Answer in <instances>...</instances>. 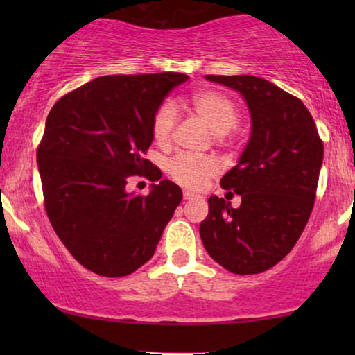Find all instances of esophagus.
Wrapping results in <instances>:
<instances>
[{
  "instance_id": "1",
  "label": "esophagus",
  "mask_w": 355,
  "mask_h": 355,
  "mask_svg": "<svg viewBox=\"0 0 355 355\" xmlns=\"http://www.w3.org/2000/svg\"><path fill=\"white\" fill-rule=\"evenodd\" d=\"M182 196H184V200H191V198H193V197H197V196H196V193H193V192H191V191H184V193H182Z\"/></svg>"
}]
</instances>
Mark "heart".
Masks as SVG:
<instances>
[{
  "label": "heart",
  "instance_id": "1",
  "mask_svg": "<svg viewBox=\"0 0 355 355\" xmlns=\"http://www.w3.org/2000/svg\"><path fill=\"white\" fill-rule=\"evenodd\" d=\"M191 108L198 118L216 134V139H225L226 134L239 124L241 113L234 100L220 90H200L191 98ZM178 125V110L171 101H164L155 110L150 121V132L158 147L166 148L171 144ZM218 163L211 158H196L189 155H178L169 159L166 171L169 178L179 186L187 189H200L208 179L218 173Z\"/></svg>",
  "mask_w": 355,
  "mask_h": 355
}]
</instances>
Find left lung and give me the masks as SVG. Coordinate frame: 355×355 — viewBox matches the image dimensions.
<instances>
[{"label":"left lung","mask_w":355,"mask_h":355,"mask_svg":"<svg viewBox=\"0 0 355 355\" xmlns=\"http://www.w3.org/2000/svg\"><path fill=\"white\" fill-rule=\"evenodd\" d=\"M207 79L241 92L250 110L252 134L239 163L220 182L241 196V205L208 198L202 242L231 273H263L289 254L307 225L323 142L305 105L278 85L255 76L210 74Z\"/></svg>","instance_id":"1"}]
</instances>
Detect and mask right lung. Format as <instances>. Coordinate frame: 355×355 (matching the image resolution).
<instances>
[{
    "mask_svg": "<svg viewBox=\"0 0 355 355\" xmlns=\"http://www.w3.org/2000/svg\"><path fill=\"white\" fill-rule=\"evenodd\" d=\"M181 72L103 76L62 95L46 118L37 148L43 205L53 230L87 270L106 278L134 273L152 259L181 203L176 184L144 158L150 121ZM132 175L159 180L132 196Z\"/></svg>",
    "mask_w": 355,
    "mask_h": 355,
    "instance_id": "add662e5",
    "label": "right lung"
}]
</instances>
